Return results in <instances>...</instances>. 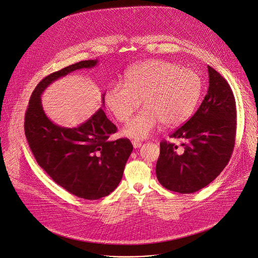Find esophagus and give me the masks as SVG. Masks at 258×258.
Instances as JSON below:
<instances>
[{
  "instance_id": "obj_1",
  "label": "esophagus",
  "mask_w": 258,
  "mask_h": 258,
  "mask_svg": "<svg viewBox=\"0 0 258 258\" xmlns=\"http://www.w3.org/2000/svg\"><path fill=\"white\" fill-rule=\"evenodd\" d=\"M132 144H133L134 148H138V147H140L142 145V143L140 141H138V140H133Z\"/></svg>"
}]
</instances>
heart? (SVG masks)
<instances>
[{
  "label": "heart",
  "instance_id": "1",
  "mask_svg": "<svg viewBox=\"0 0 258 258\" xmlns=\"http://www.w3.org/2000/svg\"><path fill=\"white\" fill-rule=\"evenodd\" d=\"M202 89L203 81L196 71L165 60H149L130 68L125 82H113L105 92V102L119 122H126L142 98L145 107L128 122L123 132L143 139L161 122L175 127L187 121Z\"/></svg>",
  "mask_w": 258,
  "mask_h": 258
}]
</instances>
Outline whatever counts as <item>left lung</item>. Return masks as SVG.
I'll list each match as a JSON object with an SVG mask.
<instances>
[{
  "mask_svg": "<svg viewBox=\"0 0 258 258\" xmlns=\"http://www.w3.org/2000/svg\"><path fill=\"white\" fill-rule=\"evenodd\" d=\"M210 86L196 113L170 137L181 148L163 140L156 173L167 189L196 192L213 182L228 165L236 138V101L227 80L208 66Z\"/></svg>",
  "mask_w": 258,
  "mask_h": 258,
  "instance_id": "8db88e82",
  "label": "left lung"
}]
</instances>
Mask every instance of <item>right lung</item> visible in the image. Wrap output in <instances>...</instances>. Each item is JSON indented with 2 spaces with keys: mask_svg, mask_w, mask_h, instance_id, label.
Returning <instances> with one entry per match:
<instances>
[{
  "mask_svg": "<svg viewBox=\"0 0 258 258\" xmlns=\"http://www.w3.org/2000/svg\"><path fill=\"white\" fill-rule=\"evenodd\" d=\"M96 64L97 60L81 61L44 77L30 96L24 118L25 136L39 167L65 190L87 200L117 188L133 145L127 138L110 139L117 127L102 109L76 128L58 126L44 114L40 94L55 80Z\"/></svg>",
  "mask_w": 258,
  "mask_h": 258,
  "instance_id": "1",
  "label": "right lung"
}]
</instances>
